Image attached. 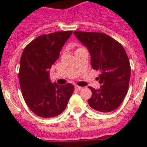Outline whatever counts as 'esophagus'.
Here are the masks:
<instances>
[{
    "mask_svg": "<svg viewBox=\"0 0 147 147\" xmlns=\"http://www.w3.org/2000/svg\"><path fill=\"white\" fill-rule=\"evenodd\" d=\"M75 88H76V90H81L83 89L82 87L78 86V85H76V86H75Z\"/></svg>",
    "mask_w": 147,
    "mask_h": 147,
    "instance_id": "1",
    "label": "esophagus"
}]
</instances>
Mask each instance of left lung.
<instances>
[{
  "mask_svg": "<svg viewBox=\"0 0 147 147\" xmlns=\"http://www.w3.org/2000/svg\"><path fill=\"white\" fill-rule=\"evenodd\" d=\"M74 34L88 48L93 69L101 71L99 89L88 87L92 91L88 104L98 112L117 109L127 95L130 78V64L124 47L106 34L80 31Z\"/></svg>",
  "mask_w": 147,
  "mask_h": 147,
  "instance_id": "obj_1",
  "label": "left lung"
}]
</instances>
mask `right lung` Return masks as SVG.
Listing matches in <instances>:
<instances>
[{
    "label": "right lung",
    "instance_id": "obj_1",
    "mask_svg": "<svg viewBox=\"0 0 147 147\" xmlns=\"http://www.w3.org/2000/svg\"><path fill=\"white\" fill-rule=\"evenodd\" d=\"M72 31L40 35L26 46L22 54L19 82L22 95L32 112L40 117L51 118L66 108L74 87L52 83L49 69L59 57Z\"/></svg>",
    "mask_w": 147,
    "mask_h": 147
}]
</instances>
